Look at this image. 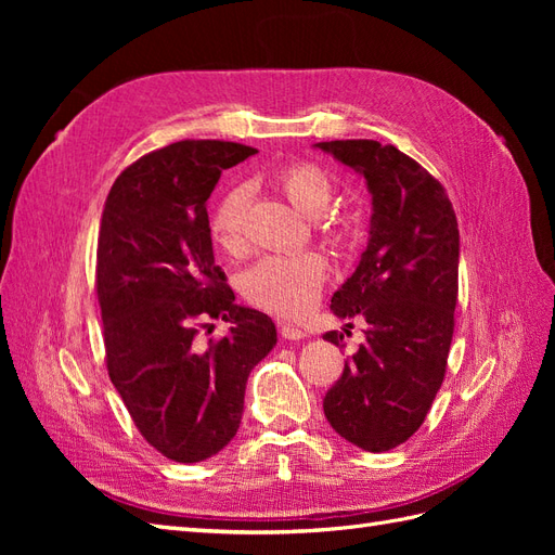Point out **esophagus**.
I'll use <instances>...</instances> for the list:
<instances>
[{"label": "esophagus", "instance_id": "esophagus-1", "mask_svg": "<svg viewBox=\"0 0 555 555\" xmlns=\"http://www.w3.org/2000/svg\"><path fill=\"white\" fill-rule=\"evenodd\" d=\"M278 328H280V335L284 340H300V338H306V335H308L304 328H298L289 322H278Z\"/></svg>", "mask_w": 555, "mask_h": 555}]
</instances>
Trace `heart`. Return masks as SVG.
<instances>
[{"label":"heart","mask_w":555,"mask_h":555,"mask_svg":"<svg viewBox=\"0 0 555 555\" xmlns=\"http://www.w3.org/2000/svg\"><path fill=\"white\" fill-rule=\"evenodd\" d=\"M278 188L292 201V206L306 217L322 215L333 198V180L314 164L298 162L282 166L275 173ZM251 190L247 184H233L212 208V241L229 255L245 249V217L249 210ZM333 238L347 243L349 227H338ZM326 275V261L317 251L300 255H271L257 261L241 278V292L251 306L275 314H298L314 304Z\"/></svg>","instance_id":"b5f03b06"}]
</instances>
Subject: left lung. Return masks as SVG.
Returning a JSON list of instances; mask_svg holds the SVG:
<instances>
[{
  "instance_id": "8db88e82",
  "label": "left lung",
  "mask_w": 555,
  "mask_h": 555,
  "mask_svg": "<svg viewBox=\"0 0 555 555\" xmlns=\"http://www.w3.org/2000/svg\"><path fill=\"white\" fill-rule=\"evenodd\" d=\"M314 147L365 178L371 236L333 294L340 319H363L365 340L324 398L333 430L363 451H389L418 430L440 391L459 298V222L442 184L393 145L324 141ZM351 324H345V333ZM324 340L340 345L328 331Z\"/></svg>"
}]
</instances>
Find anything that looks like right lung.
<instances>
[{
  "label": "right lung",
  "instance_id": "1",
  "mask_svg": "<svg viewBox=\"0 0 555 555\" xmlns=\"http://www.w3.org/2000/svg\"><path fill=\"white\" fill-rule=\"evenodd\" d=\"M257 150L178 141L120 173L96 245L106 367L143 438L166 459L222 451L243 416L247 377L278 343L273 319L245 306L215 263L206 204L224 169ZM208 318L232 324L197 340Z\"/></svg>",
  "mask_w": 555,
  "mask_h": 555
}]
</instances>
